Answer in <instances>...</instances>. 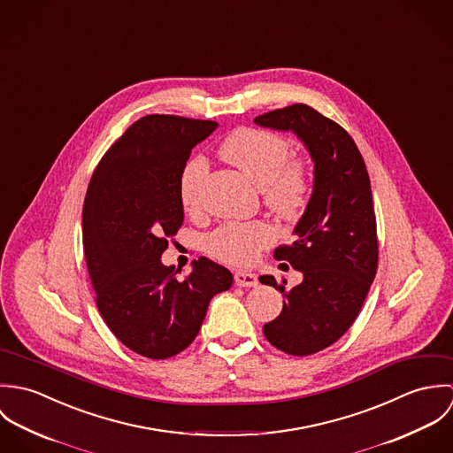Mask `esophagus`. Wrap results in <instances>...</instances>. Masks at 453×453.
<instances>
[{"label": "esophagus", "mask_w": 453, "mask_h": 453, "mask_svg": "<svg viewBox=\"0 0 453 453\" xmlns=\"http://www.w3.org/2000/svg\"><path fill=\"white\" fill-rule=\"evenodd\" d=\"M234 279H235V284L241 286V288H255V286H258V275L251 273V272L239 270V272H235Z\"/></svg>", "instance_id": "34e87169"}]
</instances>
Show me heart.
<instances>
[{
    "instance_id": "b5f03b06",
    "label": "heart",
    "mask_w": 453,
    "mask_h": 453,
    "mask_svg": "<svg viewBox=\"0 0 453 453\" xmlns=\"http://www.w3.org/2000/svg\"><path fill=\"white\" fill-rule=\"evenodd\" d=\"M225 160L239 167L261 187L265 205L280 218H296L309 200V174L300 160L289 158V142L272 130L242 127L234 130L221 144ZM209 165L203 157H194L183 169L180 196L187 211L200 207ZM275 241V230L265 221L225 223L214 230L205 248L211 257L228 265L246 266Z\"/></svg>"
}]
</instances>
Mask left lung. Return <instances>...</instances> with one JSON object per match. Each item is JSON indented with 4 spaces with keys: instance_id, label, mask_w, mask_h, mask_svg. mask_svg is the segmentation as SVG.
Here are the masks:
<instances>
[{
    "instance_id": "1",
    "label": "left lung",
    "mask_w": 453,
    "mask_h": 453,
    "mask_svg": "<svg viewBox=\"0 0 453 453\" xmlns=\"http://www.w3.org/2000/svg\"><path fill=\"white\" fill-rule=\"evenodd\" d=\"M259 127L295 132L314 162V188L295 226L296 241L279 246L303 280L286 289L282 312L263 326L266 340L289 356H311L334 343L356 321L379 266L377 221L365 160L336 122L307 104H291L255 119Z\"/></svg>"
}]
</instances>
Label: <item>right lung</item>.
<instances>
[{"mask_svg":"<svg viewBox=\"0 0 453 453\" xmlns=\"http://www.w3.org/2000/svg\"><path fill=\"white\" fill-rule=\"evenodd\" d=\"M216 127L176 115L139 119L104 153L85 195L83 251L97 309L126 347L150 359L185 350L212 296L234 282L230 270L203 257L185 279L160 259L183 225L187 160Z\"/></svg>","mask_w":453,"mask_h":453,"instance_id":"right-lung-1","label":"right lung"}]
</instances>
